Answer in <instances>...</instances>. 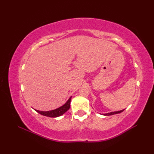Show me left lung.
I'll use <instances>...</instances> for the list:
<instances>
[{"label": "left lung", "instance_id": "1", "mask_svg": "<svg viewBox=\"0 0 154 154\" xmlns=\"http://www.w3.org/2000/svg\"><path fill=\"white\" fill-rule=\"evenodd\" d=\"M124 110H124H119V111H115V112H109V113L104 114L103 115H104V116H110V115H113V114H119V113L122 112H123Z\"/></svg>", "mask_w": 154, "mask_h": 154}]
</instances>
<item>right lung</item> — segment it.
<instances>
[{"instance_id": "add662e5", "label": "right lung", "mask_w": 154, "mask_h": 154, "mask_svg": "<svg viewBox=\"0 0 154 154\" xmlns=\"http://www.w3.org/2000/svg\"><path fill=\"white\" fill-rule=\"evenodd\" d=\"M71 99V97L68 99V100L63 104V106L59 107L55 110H49V111H40L35 109L34 110L43 116L51 117V118H55V117L60 116L61 115H63L64 113L66 112L69 109Z\"/></svg>"}]
</instances>
